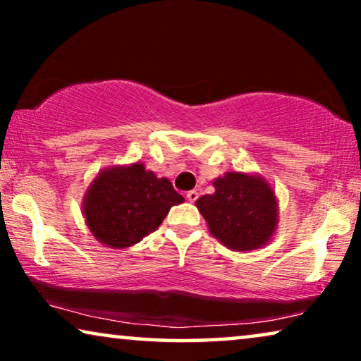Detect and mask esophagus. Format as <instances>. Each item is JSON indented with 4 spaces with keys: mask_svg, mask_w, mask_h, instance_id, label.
I'll list each match as a JSON object with an SVG mask.
<instances>
[{
    "mask_svg": "<svg viewBox=\"0 0 361 361\" xmlns=\"http://www.w3.org/2000/svg\"><path fill=\"white\" fill-rule=\"evenodd\" d=\"M187 200H189V202H195L197 199H199V192H197V190H189V192H187Z\"/></svg>",
    "mask_w": 361,
    "mask_h": 361,
    "instance_id": "34e87169",
    "label": "esophagus"
}]
</instances>
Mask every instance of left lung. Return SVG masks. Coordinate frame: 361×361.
I'll return each mask as SVG.
<instances>
[{"label": "left lung", "mask_w": 361, "mask_h": 361, "mask_svg": "<svg viewBox=\"0 0 361 361\" xmlns=\"http://www.w3.org/2000/svg\"><path fill=\"white\" fill-rule=\"evenodd\" d=\"M212 184L214 194L202 195L195 205L221 245L248 253L273 240L279 224V205L274 189L263 176L228 171Z\"/></svg>", "instance_id": "left-lung-1"}]
</instances>
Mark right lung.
Here are the masks:
<instances>
[{"label": "right lung", "mask_w": 361, "mask_h": 361, "mask_svg": "<svg viewBox=\"0 0 361 361\" xmlns=\"http://www.w3.org/2000/svg\"><path fill=\"white\" fill-rule=\"evenodd\" d=\"M184 202L171 180L147 171L142 162L102 169L87 187L82 214L92 235L113 250L133 246L152 233Z\"/></svg>", "instance_id": "add662e5"}]
</instances>
